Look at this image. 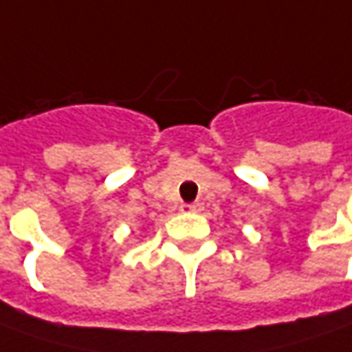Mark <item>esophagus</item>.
<instances>
[{"instance_id":"34e87169","label":"esophagus","mask_w":352,"mask_h":352,"mask_svg":"<svg viewBox=\"0 0 352 352\" xmlns=\"http://www.w3.org/2000/svg\"><path fill=\"white\" fill-rule=\"evenodd\" d=\"M183 210H185V212H200V210H202V204H200V202L185 204V206H183Z\"/></svg>"}]
</instances>
